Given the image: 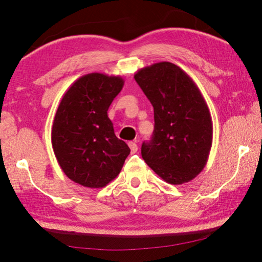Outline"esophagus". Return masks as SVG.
I'll return each mask as SVG.
<instances>
[{
  "label": "esophagus",
  "mask_w": 262,
  "mask_h": 262,
  "mask_svg": "<svg viewBox=\"0 0 262 262\" xmlns=\"http://www.w3.org/2000/svg\"><path fill=\"white\" fill-rule=\"evenodd\" d=\"M128 145H129L132 154H135L137 151V144L135 143V142H129V143H128Z\"/></svg>",
  "instance_id": "esophagus-1"
}]
</instances>
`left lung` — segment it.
Masks as SVG:
<instances>
[{
    "mask_svg": "<svg viewBox=\"0 0 262 262\" xmlns=\"http://www.w3.org/2000/svg\"><path fill=\"white\" fill-rule=\"evenodd\" d=\"M134 78L155 118L152 140L142 144V158L166 183H188L205 168L212 144L211 115L200 89L166 61L137 70Z\"/></svg>",
    "mask_w": 262,
    "mask_h": 262,
    "instance_id": "left-lung-1",
    "label": "left lung"
}]
</instances>
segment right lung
Masks as SVG:
<instances>
[{"label": "right lung", "instance_id": "obj_1", "mask_svg": "<svg viewBox=\"0 0 262 262\" xmlns=\"http://www.w3.org/2000/svg\"><path fill=\"white\" fill-rule=\"evenodd\" d=\"M122 77L91 73L76 79L56 110L52 147L61 170L89 188L105 187L120 173L130 149L114 134L107 111Z\"/></svg>", "mask_w": 262, "mask_h": 262}]
</instances>
